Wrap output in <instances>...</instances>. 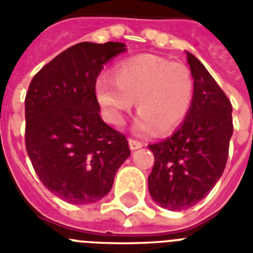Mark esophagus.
<instances>
[{
  "instance_id": "1",
  "label": "esophagus",
  "mask_w": 253,
  "mask_h": 253,
  "mask_svg": "<svg viewBox=\"0 0 253 253\" xmlns=\"http://www.w3.org/2000/svg\"><path fill=\"white\" fill-rule=\"evenodd\" d=\"M128 146H130L131 150H137V149L142 148L143 143L139 142V141H135V139H132V138H130V139H128Z\"/></svg>"
}]
</instances>
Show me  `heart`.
I'll use <instances>...</instances> for the list:
<instances>
[{"mask_svg": "<svg viewBox=\"0 0 253 253\" xmlns=\"http://www.w3.org/2000/svg\"><path fill=\"white\" fill-rule=\"evenodd\" d=\"M96 97L105 121L121 127L137 100L132 131L141 137L175 130L186 119L194 97V78L183 63L141 54L118 63L115 77L96 80Z\"/></svg>", "mask_w": 253, "mask_h": 253, "instance_id": "heart-1", "label": "heart"}]
</instances>
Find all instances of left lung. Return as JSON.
I'll return each instance as SVG.
<instances>
[{
	"label": "left lung",
	"mask_w": 253,
	"mask_h": 253,
	"mask_svg": "<svg viewBox=\"0 0 253 253\" xmlns=\"http://www.w3.org/2000/svg\"><path fill=\"white\" fill-rule=\"evenodd\" d=\"M187 52L194 97L187 118L169 138L149 145L154 165L148 177L153 201L167 210L190 209L222 176L233 134L232 104L198 58Z\"/></svg>",
	"instance_id": "8db88e82"
}]
</instances>
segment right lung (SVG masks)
<instances>
[{
  "instance_id": "obj_1",
  "label": "right lung",
  "mask_w": 253,
  "mask_h": 253,
  "mask_svg": "<svg viewBox=\"0 0 253 253\" xmlns=\"http://www.w3.org/2000/svg\"><path fill=\"white\" fill-rule=\"evenodd\" d=\"M121 42H83L42 67L25 97V148L47 190L73 205L94 203L128 159L126 137L105 125L96 80L126 51Z\"/></svg>"
}]
</instances>
